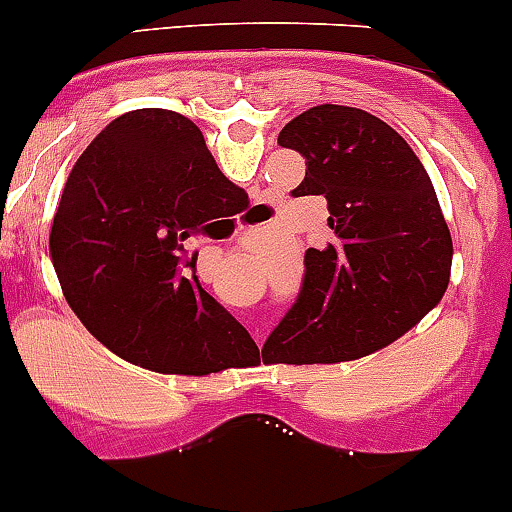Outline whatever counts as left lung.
<instances>
[{
  "mask_svg": "<svg viewBox=\"0 0 512 512\" xmlns=\"http://www.w3.org/2000/svg\"><path fill=\"white\" fill-rule=\"evenodd\" d=\"M305 157L292 195H322L332 242L305 252L300 292L265 345L292 365L370 355L448 290L453 240L423 162L382 119L320 104L282 127Z\"/></svg>",
  "mask_w": 512,
  "mask_h": 512,
  "instance_id": "left-lung-1",
  "label": "left lung"
}]
</instances>
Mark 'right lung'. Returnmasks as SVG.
<instances>
[{
	"label": "right lung",
	"instance_id": "right-lung-1",
	"mask_svg": "<svg viewBox=\"0 0 512 512\" xmlns=\"http://www.w3.org/2000/svg\"><path fill=\"white\" fill-rule=\"evenodd\" d=\"M247 202L200 127L170 109L109 122L69 172L49 235L74 315L117 355L160 372L210 375L257 352L197 280L192 240Z\"/></svg>",
	"mask_w": 512,
	"mask_h": 512
}]
</instances>
